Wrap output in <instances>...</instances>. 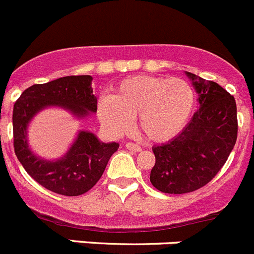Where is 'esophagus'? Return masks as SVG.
<instances>
[{
	"mask_svg": "<svg viewBox=\"0 0 254 254\" xmlns=\"http://www.w3.org/2000/svg\"><path fill=\"white\" fill-rule=\"evenodd\" d=\"M126 148L128 149V150H132V151H140V150H142V148H140L139 145L134 144V143H130V142L127 143Z\"/></svg>",
	"mask_w": 254,
	"mask_h": 254,
	"instance_id": "esophagus-1",
	"label": "esophagus"
}]
</instances>
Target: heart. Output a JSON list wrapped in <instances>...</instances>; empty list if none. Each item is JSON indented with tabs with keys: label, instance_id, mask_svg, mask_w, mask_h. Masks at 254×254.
Here are the masks:
<instances>
[{
	"label": "heart",
	"instance_id": "b5f03b06",
	"mask_svg": "<svg viewBox=\"0 0 254 254\" xmlns=\"http://www.w3.org/2000/svg\"><path fill=\"white\" fill-rule=\"evenodd\" d=\"M194 101V91L186 80L135 75L115 87L111 96H101L96 115L115 137L127 133L137 117L146 139L166 142L184 129Z\"/></svg>",
	"mask_w": 254,
	"mask_h": 254
}]
</instances>
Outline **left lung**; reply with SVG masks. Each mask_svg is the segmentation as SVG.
I'll return each mask as SVG.
<instances>
[{"label": "left lung", "instance_id": "left-lung-1", "mask_svg": "<svg viewBox=\"0 0 254 254\" xmlns=\"http://www.w3.org/2000/svg\"><path fill=\"white\" fill-rule=\"evenodd\" d=\"M198 94L199 108L180 134L154 145L150 182L170 194L193 192L213 180L237 139L236 101L223 87L185 72Z\"/></svg>", "mask_w": 254, "mask_h": 254}]
</instances>
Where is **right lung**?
I'll use <instances>...</instances> for the list:
<instances>
[{
    "label": "right lung",
    "mask_w": 254,
    "mask_h": 254,
    "mask_svg": "<svg viewBox=\"0 0 254 254\" xmlns=\"http://www.w3.org/2000/svg\"><path fill=\"white\" fill-rule=\"evenodd\" d=\"M91 75H69L25 89L13 108L14 151L25 171L43 187L62 195L88 192L103 176L119 143H104L89 130H79L67 153L48 160L31 151L28 127L35 115L48 108H61L75 119L96 112Z\"/></svg>",
    "instance_id": "obj_1"
}]
</instances>
